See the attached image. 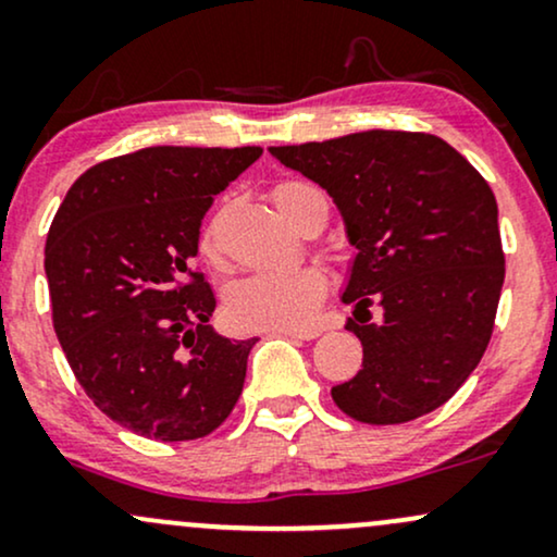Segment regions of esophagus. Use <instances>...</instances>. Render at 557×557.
Instances as JSON below:
<instances>
[{"label":"esophagus","mask_w":557,"mask_h":557,"mask_svg":"<svg viewBox=\"0 0 557 557\" xmlns=\"http://www.w3.org/2000/svg\"><path fill=\"white\" fill-rule=\"evenodd\" d=\"M281 336H289V338H302V342H310V338H318L320 331L315 329H278Z\"/></svg>","instance_id":"1"}]
</instances>
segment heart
<instances>
[{
	"label": "heart",
	"instance_id": "obj_1",
	"mask_svg": "<svg viewBox=\"0 0 557 557\" xmlns=\"http://www.w3.org/2000/svg\"><path fill=\"white\" fill-rule=\"evenodd\" d=\"M318 189L284 182L273 189V200L281 213L297 224L307 195ZM200 252L211 263H221V245L215 224H208L200 237ZM329 281L318 268H284V271H258L234 281L226 289V315L239 329H299L315 318L323 302Z\"/></svg>",
	"mask_w": 557,
	"mask_h": 557
}]
</instances>
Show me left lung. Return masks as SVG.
I'll list each match as a JSON object with an SVG mask.
<instances>
[{
    "label": "left lung",
    "mask_w": 557,
    "mask_h": 557,
    "mask_svg": "<svg viewBox=\"0 0 557 557\" xmlns=\"http://www.w3.org/2000/svg\"><path fill=\"white\" fill-rule=\"evenodd\" d=\"M271 153L331 195L357 247L342 299L364 357L331 388L336 407L368 424L443 407L485 355L506 278L485 176L441 137L401 129Z\"/></svg>",
    "instance_id": "8db88e82"
}]
</instances>
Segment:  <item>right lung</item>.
<instances>
[{
  "mask_svg": "<svg viewBox=\"0 0 557 557\" xmlns=\"http://www.w3.org/2000/svg\"><path fill=\"white\" fill-rule=\"evenodd\" d=\"M263 148L153 146L90 166L46 237L51 320L77 383L109 420L150 441L211 435L242 394L258 338L208 320L193 271L202 215Z\"/></svg>",
  "mask_w": 557,
  "mask_h": 557,
  "instance_id": "obj_1",
  "label": "right lung"
}]
</instances>
